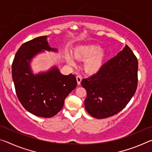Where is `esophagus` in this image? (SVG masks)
Returning <instances> with one entry per match:
<instances>
[{
    "mask_svg": "<svg viewBox=\"0 0 152 152\" xmlns=\"http://www.w3.org/2000/svg\"><path fill=\"white\" fill-rule=\"evenodd\" d=\"M76 80H77V83H78V85H80V82L82 81V77L80 76H77Z\"/></svg>",
    "mask_w": 152,
    "mask_h": 152,
    "instance_id": "obj_1",
    "label": "esophagus"
}]
</instances>
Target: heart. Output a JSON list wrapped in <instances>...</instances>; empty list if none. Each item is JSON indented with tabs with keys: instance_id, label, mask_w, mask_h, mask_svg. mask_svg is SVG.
<instances>
[{
	"instance_id": "b5f03b06",
	"label": "heart",
	"mask_w": 152,
	"mask_h": 152,
	"mask_svg": "<svg viewBox=\"0 0 152 152\" xmlns=\"http://www.w3.org/2000/svg\"><path fill=\"white\" fill-rule=\"evenodd\" d=\"M74 57L81 60H86L84 68L89 73H96L103 65L105 53L99 45L90 44L78 46L74 49ZM67 62L70 66L75 65L76 61L70 53H65Z\"/></svg>"
}]
</instances>
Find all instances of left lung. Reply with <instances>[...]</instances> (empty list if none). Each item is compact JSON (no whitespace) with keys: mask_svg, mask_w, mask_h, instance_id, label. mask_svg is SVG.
<instances>
[{"mask_svg":"<svg viewBox=\"0 0 152 152\" xmlns=\"http://www.w3.org/2000/svg\"><path fill=\"white\" fill-rule=\"evenodd\" d=\"M137 59L126 45L98 72L82 79L87 112L96 119H105L124 109L137 89Z\"/></svg>","mask_w":152,"mask_h":152,"instance_id":"obj_1","label":"left lung"}]
</instances>
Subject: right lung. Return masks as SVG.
<instances>
[{"mask_svg": "<svg viewBox=\"0 0 152 152\" xmlns=\"http://www.w3.org/2000/svg\"><path fill=\"white\" fill-rule=\"evenodd\" d=\"M47 36L25 42L15 54L12 77L18 99L28 112L37 117H53L62 109L65 99L76 88L75 75H63L54 66L45 72L32 73L31 61L44 51H58L50 47Z\"/></svg>", "mask_w": 152, "mask_h": 152, "instance_id": "1", "label": "right lung"}]
</instances>
